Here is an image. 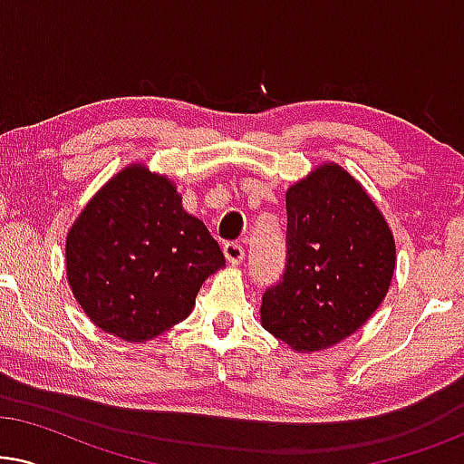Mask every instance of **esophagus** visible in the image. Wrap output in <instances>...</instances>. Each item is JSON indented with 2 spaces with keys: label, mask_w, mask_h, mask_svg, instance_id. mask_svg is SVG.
Returning a JSON list of instances; mask_svg holds the SVG:
<instances>
[{
  "label": "esophagus",
  "mask_w": 464,
  "mask_h": 464,
  "mask_svg": "<svg viewBox=\"0 0 464 464\" xmlns=\"http://www.w3.org/2000/svg\"><path fill=\"white\" fill-rule=\"evenodd\" d=\"M224 256L230 264H240L245 259V246L238 243H226L224 245Z\"/></svg>",
  "instance_id": "1"
}]
</instances>
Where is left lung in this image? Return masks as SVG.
<instances>
[{"instance_id":"left-lung-1","label":"left lung","mask_w":464,"mask_h":464,"mask_svg":"<svg viewBox=\"0 0 464 464\" xmlns=\"http://www.w3.org/2000/svg\"><path fill=\"white\" fill-rule=\"evenodd\" d=\"M287 257L262 297V325L294 351L338 344L370 319L395 270V240L363 188L323 164L285 194Z\"/></svg>"}]
</instances>
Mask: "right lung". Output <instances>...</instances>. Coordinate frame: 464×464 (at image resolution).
<instances>
[{
  "mask_svg": "<svg viewBox=\"0 0 464 464\" xmlns=\"http://www.w3.org/2000/svg\"><path fill=\"white\" fill-rule=\"evenodd\" d=\"M65 256L75 300L94 325L126 342L156 338L186 319L200 285L226 264L173 183L143 164L124 169L88 202Z\"/></svg>",
  "mask_w": 464,
  "mask_h": 464,
  "instance_id": "1",
  "label": "right lung"
}]
</instances>
